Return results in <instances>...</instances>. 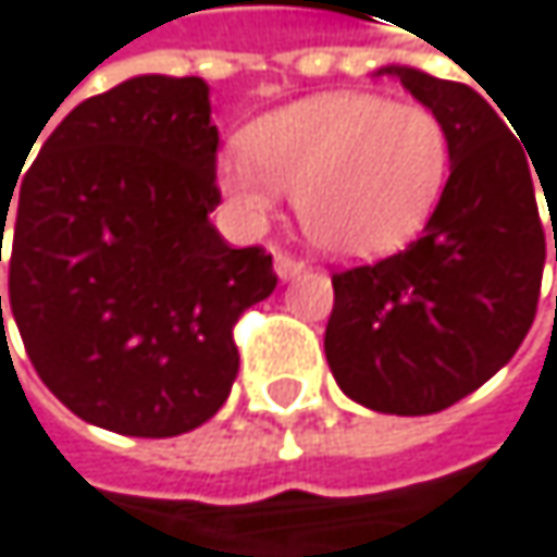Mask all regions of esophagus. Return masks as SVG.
Masks as SVG:
<instances>
[{
  "label": "esophagus",
  "mask_w": 557,
  "mask_h": 557,
  "mask_svg": "<svg viewBox=\"0 0 557 557\" xmlns=\"http://www.w3.org/2000/svg\"><path fill=\"white\" fill-rule=\"evenodd\" d=\"M273 267H276V273H281V281H290V276H300L307 270V263L287 250H273Z\"/></svg>",
  "instance_id": "34e87169"
}]
</instances>
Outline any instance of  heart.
I'll use <instances>...</instances> for the list:
<instances>
[{
    "label": "heart",
    "instance_id": "obj_1",
    "mask_svg": "<svg viewBox=\"0 0 557 557\" xmlns=\"http://www.w3.org/2000/svg\"><path fill=\"white\" fill-rule=\"evenodd\" d=\"M449 128L429 104L326 91L253 122L218 161L231 208L260 224L294 190L304 231L339 257L409 244L446 190Z\"/></svg>",
    "mask_w": 557,
    "mask_h": 557
}]
</instances>
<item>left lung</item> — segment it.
I'll return each instance as SVG.
<instances>
[{
    "instance_id": "8db88e82",
    "label": "left lung",
    "mask_w": 557,
    "mask_h": 557,
    "mask_svg": "<svg viewBox=\"0 0 557 557\" xmlns=\"http://www.w3.org/2000/svg\"><path fill=\"white\" fill-rule=\"evenodd\" d=\"M393 72L443 117L453 168L432 218L406 250L333 273L323 349L339 389L367 409L429 416L488 383L532 330L555 181L469 85L416 69ZM557 260V231H555Z\"/></svg>"
}]
</instances>
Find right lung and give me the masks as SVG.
I'll return each instance as SVG.
<instances>
[{
  "instance_id": "add662e5",
  "label": "right lung",
  "mask_w": 557,
  "mask_h": 557,
  "mask_svg": "<svg viewBox=\"0 0 557 557\" xmlns=\"http://www.w3.org/2000/svg\"><path fill=\"white\" fill-rule=\"evenodd\" d=\"M218 145L201 78L138 75L72 108L15 197L0 194L18 336L38 380L91 425L168 440L234 386V326L276 273L263 247L234 250L208 221Z\"/></svg>"
}]
</instances>
